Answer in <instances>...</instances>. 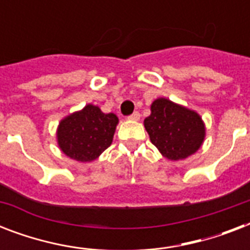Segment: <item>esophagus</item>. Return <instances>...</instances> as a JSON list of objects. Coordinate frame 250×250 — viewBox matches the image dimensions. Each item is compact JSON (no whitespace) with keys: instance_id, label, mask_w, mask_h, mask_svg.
Segmentation results:
<instances>
[{"instance_id":"34e87169","label":"esophagus","mask_w":250,"mask_h":250,"mask_svg":"<svg viewBox=\"0 0 250 250\" xmlns=\"http://www.w3.org/2000/svg\"><path fill=\"white\" fill-rule=\"evenodd\" d=\"M128 119H131V121H139V119H140V113H139V111H135L132 115H129Z\"/></svg>"}]
</instances>
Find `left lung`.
<instances>
[{
    "label": "left lung",
    "mask_w": 250,
    "mask_h": 250,
    "mask_svg": "<svg viewBox=\"0 0 250 250\" xmlns=\"http://www.w3.org/2000/svg\"><path fill=\"white\" fill-rule=\"evenodd\" d=\"M144 125L152 144L171 161L186 160L201 148L205 125L196 111L167 100L157 98Z\"/></svg>",
    "instance_id": "obj_1"
}]
</instances>
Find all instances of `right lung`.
Segmentation results:
<instances>
[{
	"mask_svg": "<svg viewBox=\"0 0 250 250\" xmlns=\"http://www.w3.org/2000/svg\"><path fill=\"white\" fill-rule=\"evenodd\" d=\"M118 122L115 114L102 113L98 106L89 104L61 121L57 129L58 146L71 160L94 161L111 145Z\"/></svg>",
	"mask_w": 250,
	"mask_h": 250,
	"instance_id": "obj_1",
	"label": "right lung"
}]
</instances>
